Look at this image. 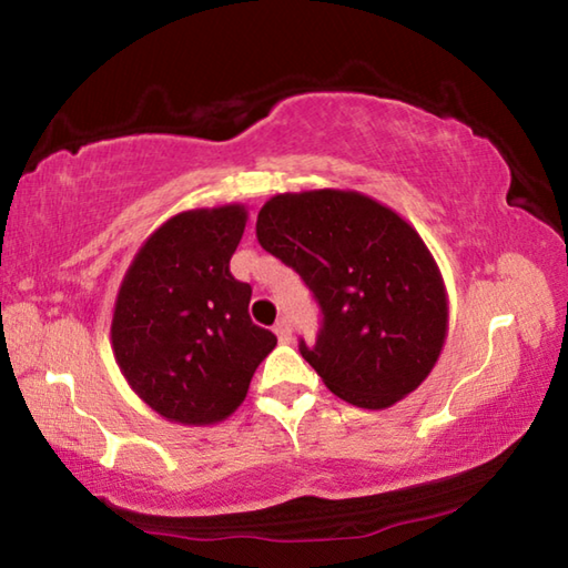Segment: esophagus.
I'll list each match as a JSON object with an SVG mask.
<instances>
[{
    "label": "esophagus",
    "instance_id": "obj_1",
    "mask_svg": "<svg viewBox=\"0 0 568 568\" xmlns=\"http://www.w3.org/2000/svg\"><path fill=\"white\" fill-rule=\"evenodd\" d=\"M273 331H275V335H277V341H281V343H291L293 331H291V323H287L285 318L277 321Z\"/></svg>",
    "mask_w": 568,
    "mask_h": 568
}]
</instances>
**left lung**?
<instances>
[{"label":"left lung","mask_w":568,"mask_h":568,"mask_svg":"<svg viewBox=\"0 0 568 568\" xmlns=\"http://www.w3.org/2000/svg\"><path fill=\"white\" fill-rule=\"evenodd\" d=\"M255 233L321 305L318 338L301 341V353L335 396L381 410L426 381L446 341L448 301L406 220L355 190H307L267 200Z\"/></svg>","instance_id":"obj_1"}]
</instances>
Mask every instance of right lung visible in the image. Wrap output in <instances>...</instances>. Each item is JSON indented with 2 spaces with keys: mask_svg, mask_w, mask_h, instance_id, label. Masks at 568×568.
I'll return each instance as SVG.
<instances>
[{
  "mask_svg": "<svg viewBox=\"0 0 568 568\" xmlns=\"http://www.w3.org/2000/svg\"><path fill=\"white\" fill-rule=\"evenodd\" d=\"M243 205L187 210L138 250L112 315V351L132 390L182 426L225 420L277 338L250 321L253 287L230 273Z\"/></svg>",
  "mask_w": 568,
  "mask_h": 568,
  "instance_id": "obj_1",
  "label": "right lung"
}]
</instances>
